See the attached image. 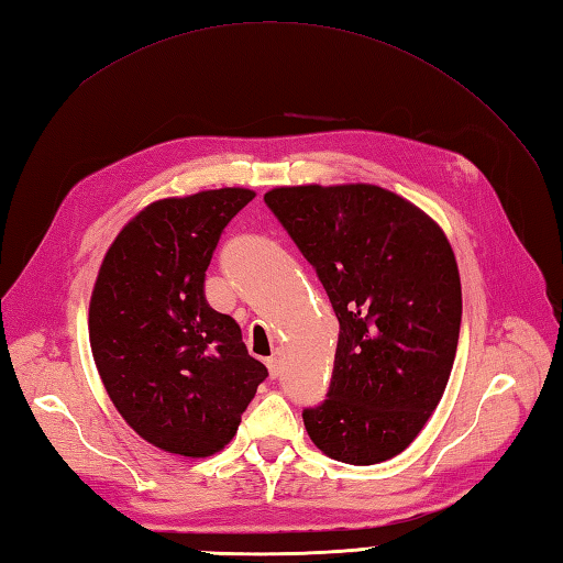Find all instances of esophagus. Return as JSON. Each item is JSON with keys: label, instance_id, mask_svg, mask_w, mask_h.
Masks as SVG:
<instances>
[{"label": "esophagus", "instance_id": "obj_1", "mask_svg": "<svg viewBox=\"0 0 563 563\" xmlns=\"http://www.w3.org/2000/svg\"><path fill=\"white\" fill-rule=\"evenodd\" d=\"M268 373H271V377L275 379V377H278L280 375V357L278 355H273V357H268Z\"/></svg>", "mask_w": 563, "mask_h": 563}]
</instances>
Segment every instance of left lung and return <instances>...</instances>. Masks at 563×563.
<instances>
[{"instance_id": "1", "label": "left lung", "mask_w": 563, "mask_h": 563, "mask_svg": "<svg viewBox=\"0 0 563 563\" xmlns=\"http://www.w3.org/2000/svg\"><path fill=\"white\" fill-rule=\"evenodd\" d=\"M263 200L341 327L327 399L302 411L307 433L331 460H391L435 411L457 353L462 285L448 236L369 184L280 186Z\"/></svg>"}]
</instances>
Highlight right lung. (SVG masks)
I'll return each mask as SVG.
<instances>
[{
    "label": "right lung",
    "instance_id": "add662e5",
    "mask_svg": "<svg viewBox=\"0 0 563 563\" xmlns=\"http://www.w3.org/2000/svg\"><path fill=\"white\" fill-rule=\"evenodd\" d=\"M249 188L152 202L106 251L89 305L93 363L113 406L164 452L210 457L236 433L268 369L206 300V271Z\"/></svg>",
    "mask_w": 563,
    "mask_h": 563
}]
</instances>
